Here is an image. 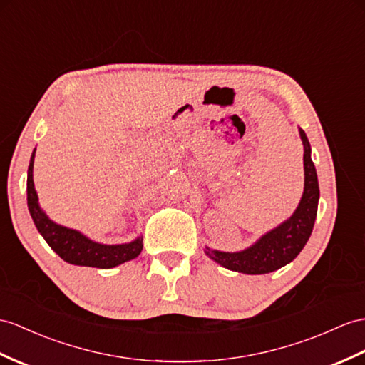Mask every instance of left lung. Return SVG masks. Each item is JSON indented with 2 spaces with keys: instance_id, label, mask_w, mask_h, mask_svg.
<instances>
[{
  "instance_id": "left-lung-1",
  "label": "left lung",
  "mask_w": 365,
  "mask_h": 365,
  "mask_svg": "<svg viewBox=\"0 0 365 365\" xmlns=\"http://www.w3.org/2000/svg\"><path fill=\"white\" fill-rule=\"evenodd\" d=\"M304 144L305 187L296 212L280 226L262 235L257 242L240 252H221L206 247V255L226 269L243 274H268L288 264L304 250L313 232L317 215L319 182L316 167L311 161V147L304 130H299Z\"/></svg>"
}]
</instances>
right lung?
Listing matches in <instances>:
<instances>
[{
	"mask_svg": "<svg viewBox=\"0 0 365 365\" xmlns=\"http://www.w3.org/2000/svg\"><path fill=\"white\" fill-rule=\"evenodd\" d=\"M34 158L35 150L31 156L28 168V207L31 217L37 226L38 232L46 240V243L56 251L60 259L71 264L91 266V268L110 269L114 266L136 259L142 251V237H138L130 243L123 245H102L93 242L78 230L60 226L49 220L38 204L37 192L34 185Z\"/></svg>",
	"mask_w": 365,
	"mask_h": 365,
	"instance_id": "1",
	"label": "right lung"
}]
</instances>
